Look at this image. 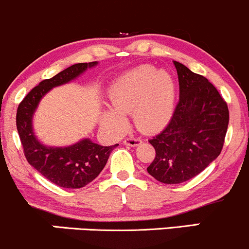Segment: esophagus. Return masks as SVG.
<instances>
[{"instance_id":"34e87169","label":"esophagus","mask_w":249,"mask_h":249,"mask_svg":"<svg viewBox=\"0 0 249 249\" xmlns=\"http://www.w3.org/2000/svg\"><path fill=\"white\" fill-rule=\"evenodd\" d=\"M141 142H142V141L138 138H126L124 141V145H126V146L134 147V146H138Z\"/></svg>"}]
</instances>
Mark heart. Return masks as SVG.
Here are the masks:
<instances>
[{"instance_id": "heart-1", "label": "heart", "mask_w": 249, "mask_h": 249, "mask_svg": "<svg viewBox=\"0 0 249 249\" xmlns=\"http://www.w3.org/2000/svg\"><path fill=\"white\" fill-rule=\"evenodd\" d=\"M107 102L99 123L111 132L126 126L124 115L132 113L136 126L142 132H158L170 123L176 105V83L165 70L139 65L123 73L107 89Z\"/></svg>"}]
</instances>
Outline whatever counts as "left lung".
<instances>
[{
  "instance_id": "obj_1",
  "label": "left lung",
  "mask_w": 249,
  "mask_h": 249,
  "mask_svg": "<svg viewBox=\"0 0 249 249\" xmlns=\"http://www.w3.org/2000/svg\"><path fill=\"white\" fill-rule=\"evenodd\" d=\"M179 102L167 126L150 139L156 158L147 172L164 184H180L198 176L224 146L230 113L212 83L173 61Z\"/></svg>"
}]
</instances>
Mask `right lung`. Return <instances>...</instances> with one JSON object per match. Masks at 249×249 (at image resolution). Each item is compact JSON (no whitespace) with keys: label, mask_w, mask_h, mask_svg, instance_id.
Returning <instances> with one entry per match:
<instances>
[{"label":"right lung","mask_w":249,"mask_h":249,"mask_svg":"<svg viewBox=\"0 0 249 249\" xmlns=\"http://www.w3.org/2000/svg\"><path fill=\"white\" fill-rule=\"evenodd\" d=\"M96 65L98 62L77 63L53 78L44 79L25 96L17 108L16 126L25 158L43 177L59 187L81 188L96 179L118 144L102 146L90 138H83L67 146L45 145L37 138L34 130V116L43 97L49 91L75 81Z\"/></svg>","instance_id":"1"}]
</instances>
